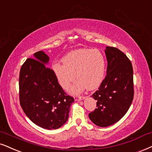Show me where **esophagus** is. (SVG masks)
Instances as JSON below:
<instances>
[{
	"label": "esophagus",
	"mask_w": 152,
	"mask_h": 152,
	"mask_svg": "<svg viewBox=\"0 0 152 152\" xmlns=\"http://www.w3.org/2000/svg\"><path fill=\"white\" fill-rule=\"evenodd\" d=\"M84 98H85V97H83V96H80V95L76 96V97H74L75 100H78V101L81 100V99H83Z\"/></svg>",
	"instance_id": "1"
}]
</instances>
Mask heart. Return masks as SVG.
<instances>
[{"label":"heart","mask_w":152,"mask_h":152,"mask_svg":"<svg viewBox=\"0 0 152 152\" xmlns=\"http://www.w3.org/2000/svg\"><path fill=\"white\" fill-rule=\"evenodd\" d=\"M64 64L55 63L53 70L61 87L68 89L74 80L71 93H78L86 88L94 90L98 88L105 74V59L99 50L80 49L69 53L62 59ZM75 75H73V74Z\"/></svg>","instance_id":"b5f03b06"}]
</instances>
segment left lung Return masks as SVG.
<instances>
[{"instance_id": "1", "label": "left lung", "mask_w": 152, "mask_h": 152, "mask_svg": "<svg viewBox=\"0 0 152 152\" xmlns=\"http://www.w3.org/2000/svg\"><path fill=\"white\" fill-rule=\"evenodd\" d=\"M107 76L98 90L91 95L97 100V108L89 114L92 122L107 127L118 121L126 114L134 97L132 63L116 48L107 47Z\"/></svg>"}]
</instances>
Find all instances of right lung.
<instances>
[{
    "instance_id": "right-lung-1",
    "label": "right lung",
    "mask_w": 152,
    "mask_h": 152,
    "mask_svg": "<svg viewBox=\"0 0 152 152\" xmlns=\"http://www.w3.org/2000/svg\"><path fill=\"white\" fill-rule=\"evenodd\" d=\"M21 67L19 78L20 102L28 118L45 129H57L69 118L74 99L67 95L53 70L46 66L49 57L43 51L34 53Z\"/></svg>"
}]
</instances>
